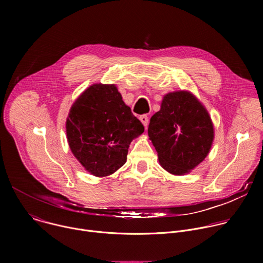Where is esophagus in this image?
Here are the masks:
<instances>
[{
    "label": "esophagus",
    "instance_id": "34e87169",
    "mask_svg": "<svg viewBox=\"0 0 263 263\" xmlns=\"http://www.w3.org/2000/svg\"><path fill=\"white\" fill-rule=\"evenodd\" d=\"M139 120H140V122L142 123V125H143L144 127L147 126V124H148V118H147V116H145V115L140 116V117H139Z\"/></svg>",
    "mask_w": 263,
    "mask_h": 263
}]
</instances>
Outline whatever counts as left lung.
I'll return each mask as SVG.
<instances>
[{
  "instance_id": "obj_1",
  "label": "left lung",
  "mask_w": 263,
  "mask_h": 263,
  "mask_svg": "<svg viewBox=\"0 0 263 263\" xmlns=\"http://www.w3.org/2000/svg\"><path fill=\"white\" fill-rule=\"evenodd\" d=\"M149 139L160 165L182 176L197 167L209 154L214 127L205 106L189 90L166 93L160 110L149 120Z\"/></svg>"
}]
</instances>
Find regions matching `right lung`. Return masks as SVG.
Here are the masks:
<instances>
[{"label":"right lung","instance_id":"1","mask_svg":"<svg viewBox=\"0 0 263 263\" xmlns=\"http://www.w3.org/2000/svg\"><path fill=\"white\" fill-rule=\"evenodd\" d=\"M73 156L91 175L103 178L127 161L131 141L144 131L116 84H92L73 102L65 123Z\"/></svg>","mask_w":263,"mask_h":263}]
</instances>
